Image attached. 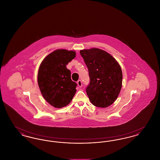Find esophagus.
I'll use <instances>...</instances> for the list:
<instances>
[{
    "label": "esophagus",
    "mask_w": 160,
    "mask_h": 160,
    "mask_svg": "<svg viewBox=\"0 0 160 160\" xmlns=\"http://www.w3.org/2000/svg\"><path fill=\"white\" fill-rule=\"evenodd\" d=\"M77 84H78V86H79V87H82V81L81 80H78V82H77Z\"/></svg>",
    "instance_id": "1"
}]
</instances>
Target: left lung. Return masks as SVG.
I'll list each match as a JSON object with an SVG mask.
<instances>
[{
	"label": "left lung",
	"mask_w": 160,
	"mask_h": 160,
	"mask_svg": "<svg viewBox=\"0 0 160 160\" xmlns=\"http://www.w3.org/2000/svg\"><path fill=\"white\" fill-rule=\"evenodd\" d=\"M88 68L90 84L86 93L95 106L106 108L117 99L122 85L120 65L106 51L98 48L80 51Z\"/></svg>",
	"instance_id": "left-lung-1"
}]
</instances>
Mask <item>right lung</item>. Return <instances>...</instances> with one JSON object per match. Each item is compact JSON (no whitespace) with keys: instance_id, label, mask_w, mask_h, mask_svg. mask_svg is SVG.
Returning <instances> with one entry per match:
<instances>
[{"instance_id":"1","label":"right lung","mask_w":160,"mask_h":160,"mask_svg":"<svg viewBox=\"0 0 160 160\" xmlns=\"http://www.w3.org/2000/svg\"><path fill=\"white\" fill-rule=\"evenodd\" d=\"M74 50L58 49L48 54L38 69V84L44 98L55 108L67 106L76 92L67 65L76 58Z\"/></svg>"}]
</instances>
